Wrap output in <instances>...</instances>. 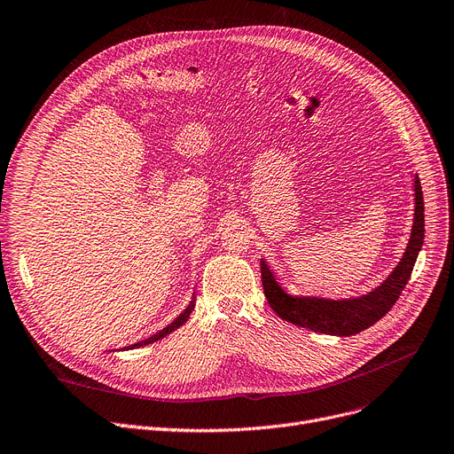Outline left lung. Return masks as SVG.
I'll return each mask as SVG.
<instances>
[{
	"mask_svg": "<svg viewBox=\"0 0 454 454\" xmlns=\"http://www.w3.org/2000/svg\"><path fill=\"white\" fill-rule=\"evenodd\" d=\"M414 223L407 248L394 270L366 294L331 300L322 296L291 294L281 287L276 274L265 259H261V279H263L265 296L274 313L298 327H307L325 335L349 337L356 335L377 320L383 318L397 301L404 285L409 283L418 254L425 239V206L423 191L418 175L414 176Z\"/></svg>",
	"mask_w": 454,
	"mask_h": 454,
	"instance_id": "1",
	"label": "left lung"
}]
</instances>
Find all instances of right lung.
Returning a JSON list of instances; mask_svg holds the SVG:
<instances>
[{
  "instance_id": "1",
  "label": "right lung",
  "mask_w": 454,
  "mask_h": 454,
  "mask_svg": "<svg viewBox=\"0 0 454 454\" xmlns=\"http://www.w3.org/2000/svg\"><path fill=\"white\" fill-rule=\"evenodd\" d=\"M193 309H195V294H193V298H191L189 305L184 309V311H182L171 324H167L163 329H160L158 333H154L153 337H149V339H145V340H139V342H136V344H132V346H125L123 351H125V349H136V348H141V346H149V344H153V342L161 340V339L167 337V335H171V333H173L175 329H178L180 325H184V324L187 322L189 315L193 313ZM115 351H121V349H115Z\"/></svg>"
}]
</instances>
